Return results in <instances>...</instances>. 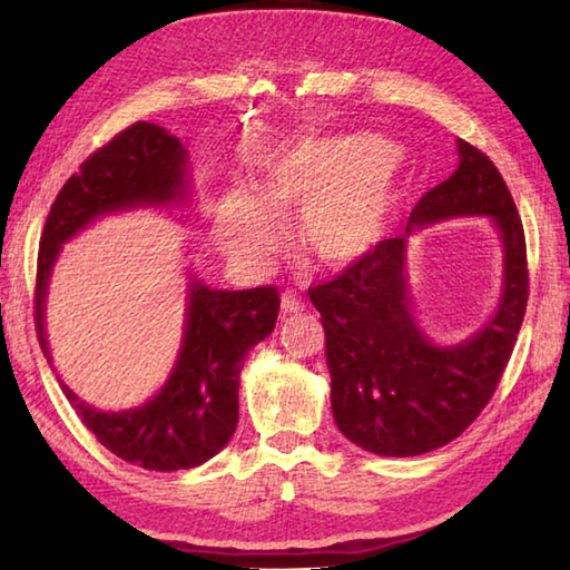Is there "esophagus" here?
Wrapping results in <instances>:
<instances>
[{"mask_svg": "<svg viewBox=\"0 0 570 570\" xmlns=\"http://www.w3.org/2000/svg\"><path fill=\"white\" fill-rule=\"evenodd\" d=\"M304 308H306V304H304V301H301L294 292H286V294L282 296V313H284V318L292 316V313H301Z\"/></svg>", "mask_w": 570, "mask_h": 570, "instance_id": "1", "label": "esophagus"}]
</instances>
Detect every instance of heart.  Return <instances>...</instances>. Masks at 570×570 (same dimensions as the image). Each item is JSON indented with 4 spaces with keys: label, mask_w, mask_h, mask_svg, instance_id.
Instances as JSON below:
<instances>
[{
    "label": "heart",
    "mask_w": 570,
    "mask_h": 570,
    "mask_svg": "<svg viewBox=\"0 0 570 570\" xmlns=\"http://www.w3.org/2000/svg\"><path fill=\"white\" fill-rule=\"evenodd\" d=\"M382 144L335 137L298 144L264 166L259 184L223 203L220 235L245 262H262L274 245L272 217L298 215V237L323 264L345 266L374 242L392 205V164Z\"/></svg>",
    "instance_id": "obj_1"
}]
</instances>
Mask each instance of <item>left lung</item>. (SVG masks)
Here are the masks:
<instances>
[{"label":"left lung","instance_id":"8db88e82","mask_svg":"<svg viewBox=\"0 0 570 570\" xmlns=\"http://www.w3.org/2000/svg\"><path fill=\"white\" fill-rule=\"evenodd\" d=\"M458 168L411 210L406 235L382 239L308 288L325 328L331 406L345 439L370 453L406 458L458 439L488 406L522 328L529 269L522 217L485 154L458 139ZM488 214L505 252L499 313L465 344L435 346L413 318L405 237L414 226Z\"/></svg>","mask_w":570,"mask_h":570}]
</instances>
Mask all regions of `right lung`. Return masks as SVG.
Here are the masks:
<instances>
[{
	"instance_id": "obj_1",
	"label": "right lung",
	"mask_w": 570,
	"mask_h": 570,
	"mask_svg": "<svg viewBox=\"0 0 570 570\" xmlns=\"http://www.w3.org/2000/svg\"><path fill=\"white\" fill-rule=\"evenodd\" d=\"M188 156L164 127L137 122L80 164L56 196L46 217L36 264L33 321L43 355V304L48 276L63 242L92 220L144 205L188 198ZM278 292L274 286L215 292L193 278L186 333L171 377L147 404L129 411H98L68 396L80 421L107 451L147 470L174 472L203 465L233 439L239 414V372L249 350L274 331Z\"/></svg>"
}]
</instances>
